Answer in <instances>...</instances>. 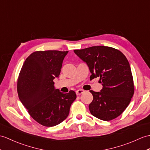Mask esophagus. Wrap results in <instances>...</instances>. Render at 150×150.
<instances>
[{
  "mask_svg": "<svg viewBox=\"0 0 150 150\" xmlns=\"http://www.w3.org/2000/svg\"><path fill=\"white\" fill-rule=\"evenodd\" d=\"M83 92H84V91L82 89H78L77 91H76V95H81V94H82Z\"/></svg>",
  "mask_w": 150,
  "mask_h": 150,
  "instance_id": "obj_1",
  "label": "esophagus"
}]
</instances>
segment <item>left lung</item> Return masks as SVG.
I'll return each instance as SVG.
<instances>
[{"mask_svg": "<svg viewBox=\"0 0 150 150\" xmlns=\"http://www.w3.org/2000/svg\"><path fill=\"white\" fill-rule=\"evenodd\" d=\"M75 54L88 66L90 80L100 77L103 88L89 91L93 96L90 112L103 121L115 119L129 105L134 86L129 62L125 55L114 48L94 46L75 50Z\"/></svg>", "mask_w": 150, "mask_h": 150, "instance_id": "obj_1", "label": "left lung"}]
</instances>
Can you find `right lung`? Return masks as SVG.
Segmentation results:
<instances>
[{
  "label": "right lung",
  "mask_w": 150,
  "mask_h": 150,
  "mask_svg": "<svg viewBox=\"0 0 150 150\" xmlns=\"http://www.w3.org/2000/svg\"><path fill=\"white\" fill-rule=\"evenodd\" d=\"M68 51L33 52L24 62L17 82L18 98L28 112L38 123L54 127L68 116L75 92H60L54 87L62 62Z\"/></svg>",
  "instance_id": "right-lung-1"
}]
</instances>
